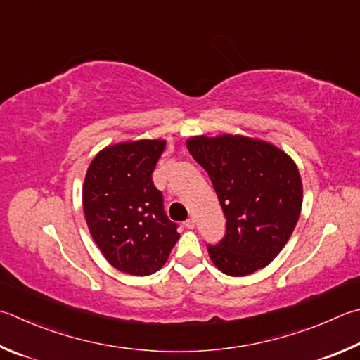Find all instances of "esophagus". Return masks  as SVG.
I'll return each instance as SVG.
<instances>
[{"label": "esophagus", "instance_id": "34e87169", "mask_svg": "<svg viewBox=\"0 0 360 360\" xmlns=\"http://www.w3.org/2000/svg\"><path fill=\"white\" fill-rule=\"evenodd\" d=\"M186 228H188V230H192V228H195V219L193 217H188L186 221H184Z\"/></svg>", "mask_w": 360, "mask_h": 360}]
</instances>
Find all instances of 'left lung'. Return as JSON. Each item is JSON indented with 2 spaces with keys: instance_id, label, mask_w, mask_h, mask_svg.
Segmentation results:
<instances>
[{
  "instance_id": "obj_1",
  "label": "left lung",
  "mask_w": 360,
  "mask_h": 360,
  "mask_svg": "<svg viewBox=\"0 0 360 360\" xmlns=\"http://www.w3.org/2000/svg\"><path fill=\"white\" fill-rule=\"evenodd\" d=\"M192 158L206 169L226 217L225 238L207 245L219 271L244 277L282 252L299 220L297 165L272 143L244 135L192 136Z\"/></svg>"
}]
</instances>
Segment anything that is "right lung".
Here are the masks:
<instances>
[{"label": "right lung", "instance_id": "1", "mask_svg": "<svg viewBox=\"0 0 360 360\" xmlns=\"http://www.w3.org/2000/svg\"><path fill=\"white\" fill-rule=\"evenodd\" d=\"M163 149V140L107 146L84 176L83 212L91 236L108 263L130 276L158 272L179 239L153 182Z\"/></svg>", "mask_w": 360, "mask_h": 360}]
</instances>
